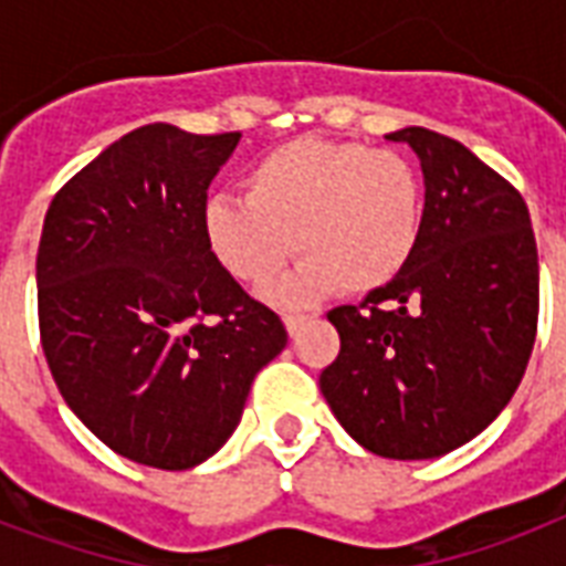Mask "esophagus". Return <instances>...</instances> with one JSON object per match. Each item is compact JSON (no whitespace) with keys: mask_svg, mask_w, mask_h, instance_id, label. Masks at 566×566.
Returning <instances> with one entry per match:
<instances>
[{"mask_svg":"<svg viewBox=\"0 0 566 566\" xmlns=\"http://www.w3.org/2000/svg\"><path fill=\"white\" fill-rule=\"evenodd\" d=\"M308 317H302V314H284V328H287V335H296L302 328V323H305Z\"/></svg>","mask_w":566,"mask_h":566,"instance_id":"34e87169","label":"esophagus"}]
</instances>
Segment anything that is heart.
Instances as JSON below:
<instances>
[{"instance_id": "b5f03b06", "label": "heart", "mask_w": 566, "mask_h": 566, "mask_svg": "<svg viewBox=\"0 0 566 566\" xmlns=\"http://www.w3.org/2000/svg\"><path fill=\"white\" fill-rule=\"evenodd\" d=\"M247 199L217 193L202 208L205 243L238 282L266 287L279 308H305L337 287L370 293L402 273L422 226L420 176L408 158L361 144L300 137L247 172Z\"/></svg>"}]
</instances>
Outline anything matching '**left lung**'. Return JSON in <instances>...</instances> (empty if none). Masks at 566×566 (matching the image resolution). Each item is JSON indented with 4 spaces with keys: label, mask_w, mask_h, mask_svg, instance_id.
Here are the masks:
<instances>
[{
    "label": "left lung",
    "mask_w": 566,
    "mask_h": 566,
    "mask_svg": "<svg viewBox=\"0 0 566 566\" xmlns=\"http://www.w3.org/2000/svg\"><path fill=\"white\" fill-rule=\"evenodd\" d=\"M420 240L394 282L328 311L340 353L319 376L337 422L373 455L440 458L491 426L537 332V247L523 196L467 146L408 126Z\"/></svg>",
    "instance_id": "1"
}]
</instances>
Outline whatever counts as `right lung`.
<instances>
[{"label":"right lung","mask_w":566,"mask_h":566,"mask_svg":"<svg viewBox=\"0 0 566 566\" xmlns=\"http://www.w3.org/2000/svg\"><path fill=\"white\" fill-rule=\"evenodd\" d=\"M238 144V132L140 126L66 181L43 220L49 370L75 417L135 464L208 461L287 346L282 319L205 243L208 188Z\"/></svg>","instance_id":"add662e5"}]
</instances>
